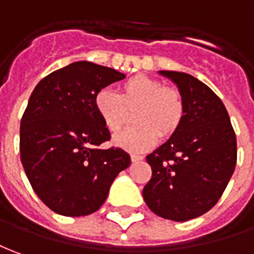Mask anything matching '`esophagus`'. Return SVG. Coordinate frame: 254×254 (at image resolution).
Masks as SVG:
<instances>
[{"mask_svg": "<svg viewBox=\"0 0 254 254\" xmlns=\"http://www.w3.org/2000/svg\"><path fill=\"white\" fill-rule=\"evenodd\" d=\"M144 156L142 155H138V153H131V160L132 162H139V160H142Z\"/></svg>", "mask_w": 254, "mask_h": 254, "instance_id": "34e87169", "label": "esophagus"}]
</instances>
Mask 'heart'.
<instances>
[{
    "instance_id": "heart-1",
    "label": "heart",
    "mask_w": 254,
    "mask_h": 254,
    "mask_svg": "<svg viewBox=\"0 0 254 254\" xmlns=\"http://www.w3.org/2000/svg\"><path fill=\"white\" fill-rule=\"evenodd\" d=\"M94 106L105 128L117 134L134 110L137 126L122 132L115 144L130 152H142L155 146L159 135L170 137L183 122L185 105L181 92L164 87L162 81L148 76H134L119 85V94L102 88L95 94Z\"/></svg>"
}]
</instances>
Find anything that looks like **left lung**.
<instances>
[{"label":"left lung","mask_w":254,"mask_h":254,"mask_svg":"<svg viewBox=\"0 0 254 254\" xmlns=\"http://www.w3.org/2000/svg\"><path fill=\"white\" fill-rule=\"evenodd\" d=\"M178 87L185 105L177 131L146 156L152 178L145 203L159 217L188 221L209 211L237 166V137L221 99L190 74L160 70Z\"/></svg>","instance_id":"1"}]
</instances>
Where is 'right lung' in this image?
Instances as JSON below:
<instances>
[{"label":"right lung","mask_w":254,"mask_h":254,"mask_svg":"<svg viewBox=\"0 0 254 254\" xmlns=\"http://www.w3.org/2000/svg\"><path fill=\"white\" fill-rule=\"evenodd\" d=\"M112 67L80 61L37 84L20 120V160L37 196L67 217L97 211L131 163L120 148L99 149L110 132L98 117V91L123 80Z\"/></svg>","instance_id":"right-lung-1"}]
</instances>
